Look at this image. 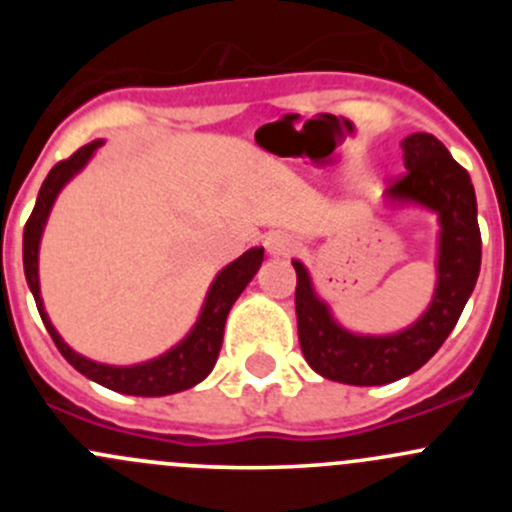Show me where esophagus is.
Instances as JSON below:
<instances>
[{
	"instance_id": "34e87169",
	"label": "esophagus",
	"mask_w": 512,
	"mask_h": 512,
	"mask_svg": "<svg viewBox=\"0 0 512 512\" xmlns=\"http://www.w3.org/2000/svg\"><path fill=\"white\" fill-rule=\"evenodd\" d=\"M265 250L272 257H289L297 250V240L292 235H287V232H272L265 240Z\"/></svg>"
}]
</instances>
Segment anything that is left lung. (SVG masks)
<instances>
[{"mask_svg": "<svg viewBox=\"0 0 512 512\" xmlns=\"http://www.w3.org/2000/svg\"><path fill=\"white\" fill-rule=\"evenodd\" d=\"M406 173L389 188L391 203H416L438 215V282L431 304L411 327L384 337L352 334L334 322L317 297L307 267L297 272L299 347L324 379L352 386H381L414 374L441 349L456 327L480 272V230L476 190L466 168L431 133H411L401 143Z\"/></svg>", "mask_w": 512, "mask_h": 512, "instance_id": "obj_1", "label": "left lung"}]
</instances>
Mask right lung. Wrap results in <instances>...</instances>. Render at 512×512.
Wrapping results in <instances>:
<instances>
[{"mask_svg":"<svg viewBox=\"0 0 512 512\" xmlns=\"http://www.w3.org/2000/svg\"><path fill=\"white\" fill-rule=\"evenodd\" d=\"M103 141L86 143L84 148L69 156L61 163H56L49 170L46 180L41 183L39 198L29 215L27 225H24V275H27V285L32 289L36 309L41 314V322H44L46 332L54 339L56 349L64 354V359L74 366L76 371H81L84 376H89L96 384L106 386L111 391H121V394L131 396H168L178 394V391L190 389V386L200 384L205 376L213 371L215 361H218L220 347H223V332H225V319L230 314V307L235 304V299L240 297L242 289L250 285V280L255 277V272L260 270L262 260H265V250L262 247H252L245 255L237 257L235 262L218 272V277L210 285L208 297H205L203 309H200V317L195 322V327L190 329L188 337L180 344H175L170 352L160 354L158 359L143 361L136 366H108L98 364V361L86 359V356L76 354L64 339L59 337V332L54 329V324L49 322L44 312V302H41L39 294V242L41 232H44L46 218L51 213V205H54L59 190L89 163L91 156L96 153V148Z\"/></svg>","mask_w":512,"mask_h":512,"instance_id":"right-lung-1","label":"right lung"}]
</instances>
